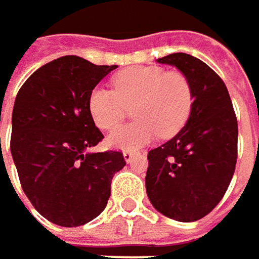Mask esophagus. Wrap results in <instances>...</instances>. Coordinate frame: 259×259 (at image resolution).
<instances>
[{"instance_id":"obj_1","label":"esophagus","mask_w":259,"mask_h":259,"mask_svg":"<svg viewBox=\"0 0 259 259\" xmlns=\"http://www.w3.org/2000/svg\"><path fill=\"white\" fill-rule=\"evenodd\" d=\"M136 156H139L138 151H124V153H123V157H124V160H126L127 163H130Z\"/></svg>"}]
</instances>
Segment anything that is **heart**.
I'll return each mask as SVG.
<instances>
[{
  "mask_svg": "<svg viewBox=\"0 0 259 259\" xmlns=\"http://www.w3.org/2000/svg\"><path fill=\"white\" fill-rule=\"evenodd\" d=\"M114 91L96 87L88 96V111L97 127L111 130L126 117L127 108L135 123L121 126L108 136V145L135 151L159 135L171 138L187 123L193 106V90L180 72H165L156 66H138L112 79Z\"/></svg>",
  "mask_w": 259,
  "mask_h": 259,
  "instance_id": "1",
  "label": "heart"
}]
</instances>
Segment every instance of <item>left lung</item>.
<instances>
[{
  "instance_id": "left-lung-1",
  "label": "left lung",
  "mask_w": 259,
  "mask_h": 259,
  "mask_svg": "<svg viewBox=\"0 0 259 259\" xmlns=\"http://www.w3.org/2000/svg\"><path fill=\"white\" fill-rule=\"evenodd\" d=\"M157 63L179 69L193 90L184 127L148 151L145 189L153 207L179 222L207 216L224 198L237 162V118L227 85L199 58L171 54Z\"/></svg>"
}]
</instances>
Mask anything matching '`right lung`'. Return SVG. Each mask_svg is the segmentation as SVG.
Wrapping results in <instances>:
<instances>
[{"label": "right lung", "instance_id": "obj_1", "mask_svg": "<svg viewBox=\"0 0 259 259\" xmlns=\"http://www.w3.org/2000/svg\"><path fill=\"white\" fill-rule=\"evenodd\" d=\"M115 69L66 55L35 70L16 96L12 157L26 198L55 225L96 219L108 204L114 174L126 165L120 151H90L103 135L90 115L88 96Z\"/></svg>", "mask_w": 259, "mask_h": 259}]
</instances>
